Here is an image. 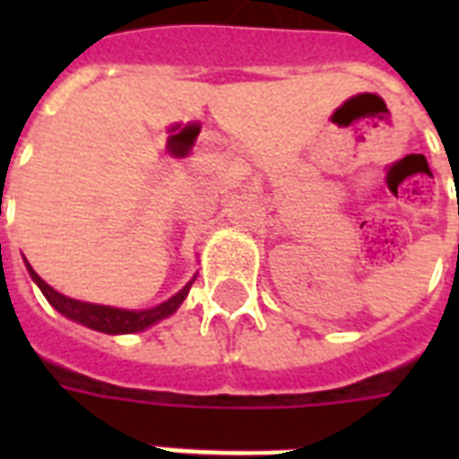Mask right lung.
Masks as SVG:
<instances>
[{
  "instance_id": "add662e5",
  "label": "right lung",
  "mask_w": 459,
  "mask_h": 459,
  "mask_svg": "<svg viewBox=\"0 0 459 459\" xmlns=\"http://www.w3.org/2000/svg\"><path fill=\"white\" fill-rule=\"evenodd\" d=\"M28 272H30L32 281L38 283L42 295H45L49 305L61 312L68 319L78 321V324H85L88 328H95L100 333H135V331H143V328L152 326L157 321L166 319L169 314H173L180 307V302L186 300L187 290L193 286V281L187 283L180 293H176L171 300L161 302V305L152 307V309H143V312H131V309H117V307H104V305H90V302L71 300L66 295L56 293L52 286H47L45 281L39 279L38 273L32 272L30 264H28Z\"/></svg>"
}]
</instances>
